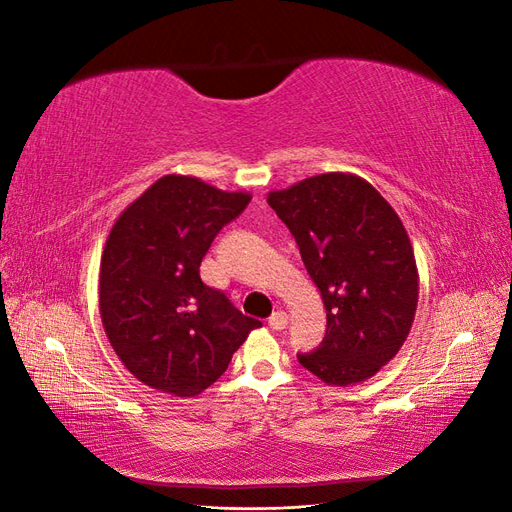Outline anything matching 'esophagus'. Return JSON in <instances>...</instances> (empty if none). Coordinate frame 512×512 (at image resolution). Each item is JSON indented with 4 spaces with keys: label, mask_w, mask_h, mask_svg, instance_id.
I'll list each match as a JSON object with an SVG mask.
<instances>
[{
    "label": "esophagus",
    "mask_w": 512,
    "mask_h": 512,
    "mask_svg": "<svg viewBox=\"0 0 512 512\" xmlns=\"http://www.w3.org/2000/svg\"><path fill=\"white\" fill-rule=\"evenodd\" d=\"M269 327L273 329V331H282V329H286L288 327V314L286 312H275L271 318H269Z\"/></svg>",
    "instance_id": "obj_1"
}]
</instances>
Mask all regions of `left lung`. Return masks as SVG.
Wrapping results in <instances>:
<instances>
[{
	"mask_svg": "<svg viewBox=\"0 0 512 512\" xmlns=\"http://www.w3.org/2000/svg\"><path fill=\"white\" fill-rule=\"evenodd\" d=\"M327 309V333L299 363L348 386L378 374L404 346L416 314L418 271L408 232L374 185L324 173L269 192Z\"/></svg>",
	"mask_w": 512,
	"mask_h": 512,
	"instance_id": "8db88e82",
	"label": "left lung"
}]
</instances>
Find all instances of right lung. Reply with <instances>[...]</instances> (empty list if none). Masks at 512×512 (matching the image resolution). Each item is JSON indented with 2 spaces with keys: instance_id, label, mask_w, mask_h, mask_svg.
Listing matches in <instances>:
<instances>
[{
  "instance_id": "add662e5",
  "label": "right lung",
  "mask_w": 512,
  "mask_h": 512,
  "mask_svg": "<svg viewBox=\"0 0 512 512\" xmlns=\"http://www.w3.org/2000/svg\"><path fill=\"white\" fill-rule=\"evenodd\" d=\"M250 200L247 192L166 175L113 224L100 262V316L121 363L151 389L203 393L262 327L200 280L215 235Z\"/></svg>"
}]
</instances>
